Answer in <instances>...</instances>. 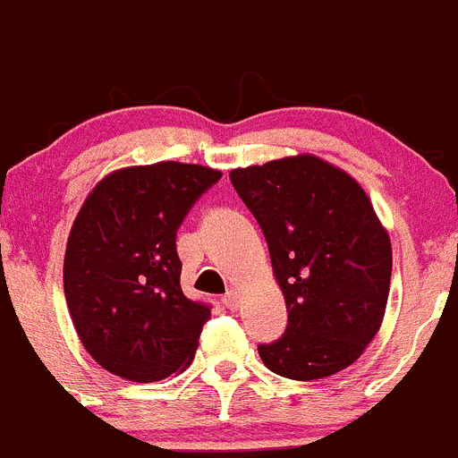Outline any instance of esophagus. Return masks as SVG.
Masks as SVG:
<instances>
[{"label": "esophagus", "mask_w": 458, "mask_h": 458, "mask_svg": "<svg viewBox=\"0 0 458 458\" xmlns=\"http://www.w3.org/2000/svg\"><path fill=\"white\" fill-rule=\"evenodd\" d=\"M222 301H225V306L229 309V311H236L238 306H241V297H238V293L229 291L225 297H222Z\"/></svg>", "instance_id": "esophagus-1"}]
</instances>
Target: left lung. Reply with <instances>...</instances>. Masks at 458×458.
Returning <instances> with one entry per match:
<instances>
[{"instance_id": "obj_1", "label": "left lung", "mask_w": 458, "mask_h": 458, "mask_svg": "<svg viewBox=\"0 0 458 458\" xmlns=\"http://www.w3.org/2000/svg\"><path fill=\"white\" fill-rule=\"evenodd\" d=\"M229 179L286 297V331L259 345L261 360L297 381L345 370L379 331L391 288V238L366 191L309 154L238 167Z\"/></svg>"}]
</instances>
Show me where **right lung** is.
Listing matches in <instances>:
<instances>
[{"label":"right lung","instance_id":"add662e5","mask_svg":"<svg viewBox=\"0 0 458 458\" xmlns=\"http://www.w3.org/2000/svg\"><path fill=\"white\" fill-rule=\"evenodd\" d=\"M222 172L163 161L95 186L67 238L63 288L74 329L104 370L161 381L195 356L211 306L182 291L177 229Z\"/></svg>","mask_w":458,"mask_h":458}]
</instances>
